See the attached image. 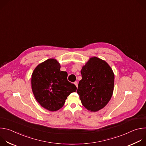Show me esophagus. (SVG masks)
Listing matches in <instances>:
<instances>
[{
	"instance_id": "34e87169",
	"label": "esophagus",
	"mask_w": 146,
	"mask_h": 146,
	"mask_svg": "<svg viewBox=\"0 0 146 146\" xmlns=\"http://www.w3.org/2000/svg\"><path fill=\"white\" fill-rule=\"evenodd\" d=\"M74 85L76 86V87L77 88V87H78V82H77V81H75V82H74Z\"/></svg>"
}]
</instances>
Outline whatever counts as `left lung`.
Instances as JSON below:
<instances>
[{"label":"left lung","mask_w":146,"mask_h":146,"mask_svg":"<svg viewBox=\"0 0 146 146\" xmlns=\"http://www.w3.org/2000/svg\"><path fill=\"white\" fill-rule=\"evenodd\" d=\"M77 94L82 105L91 112L105 108L113 95L114 74L107 62L96 56L91 57L81 70Z\"/></svg>","instance_id":"left-lung-1"}]
</instances>
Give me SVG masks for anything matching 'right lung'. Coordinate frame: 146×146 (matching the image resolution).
<instances>
[{"label": "right lung", "instance_id": "1", "mask_svg": "<svg viewBox=\"0 0 146 146\" xmlns=\"http://www.w3.org/2000/svg\"><path fill=\"white\" fill-rule=\"evenodd\" d=\"M60 69L58 61L50 58L38 64L32 74L33 95L41 106L50 111L63 107L67 97L77 90L74 84L68 81L67 72Z\"/></svg>", "mask_w": 146, "mask_h": 146}]
</instances>
